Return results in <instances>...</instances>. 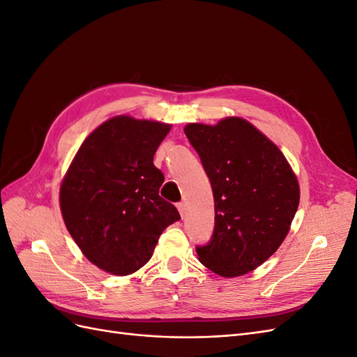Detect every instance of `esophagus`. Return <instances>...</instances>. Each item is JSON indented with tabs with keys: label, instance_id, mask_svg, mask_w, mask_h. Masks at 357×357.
<instances>
[{
	"label": "esophagus",
	"instance_id": "34e87169",
	"mask_svg": "<svg viewBox=\"0 0 357 357\" xmlns=\"http://www.w3.org/2000/svg\"><path fill=\"white\" fill-rule=\"evenodd\" d=\"M177 208H178V211H180V215H181V218H185V211H186V205H185V202H178V204H177Z\"/></svg>",
	"mask_w": 357,
	"mask_h": 357
}]
</instances>
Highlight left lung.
Returning <instances> with one entry per match:
<instances>
[{
    "mask_svg": "<svg viewBox=\"0 0 357 357\" xmlns=\"http://www.w3.org/2000/svg\"><path fill=\"white\" fill-rule=\"evenodd\" d=\"M185 134L214 197V229L207 244L197 245L199 262L222 277L250 273L275 253L295 218L294 171L280 149L244 119L189 123Z\"/></svg>",
    "mask_w": 357,
    "mask_h": 357,
    "instance_id": "1",
    "label": "left lung"
}]
</instances>
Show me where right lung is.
<instances>
[{
  "mask_svg": "<svg viewBox=\"0 0 357 357\" xmlns=\"http://www.w3.org/2000/svg\"><path fill=\"white\" fill-rule=\"evenodd\" d=\"M169 125L117 116L84 139L62 181L59 201L73 240L114 275L144 266L160 234L180 220L160 198L164 174L153 156Z\"/></svg>",
  "mask_w": 357,
  "mask_h": 357,
  "instance_id": "right-lung-1",
  "label": "right lung"
}]
</instances>
